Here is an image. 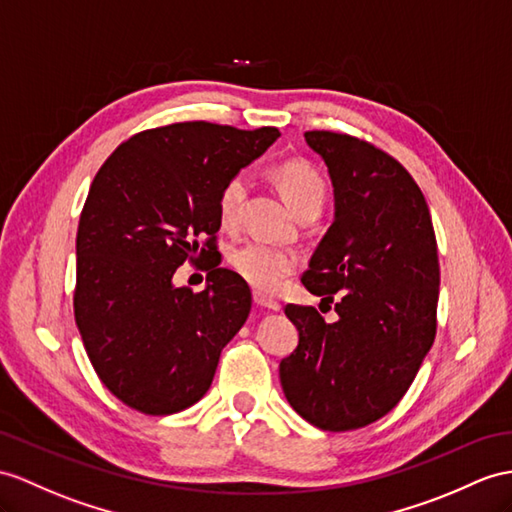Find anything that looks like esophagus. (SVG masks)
<instances>
[{"label": "esophagus", "mask_w": 512, "mask_h": 512, "mask_svg": "<svg viewBox=\"0 0 512 512\" xmlns=\"http://www.w3.org/2000/svg\"><path fill=\"white\" fill-rule=\"evenodd\" d=\"M254 302H256V306H260V308L273 310V313H278V310L282 308L280 302H276V299H271V297H267L265 293H260V291H254Z\"/></svg>", "instance_id": "esophagus-1"}]
</instances>
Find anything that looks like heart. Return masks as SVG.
Masks as SVG:
<instances>
[{
    "instance_id": "heart-1",
    "label": "heart",
    "mask_w": 512,
    "mask_h": 512,
    "mask_svg": "<svg viewBox=\"0 0 512 512\" xmlns=\"http://www.w3.org/2000/svg\"><path fill=\"white\" fill-rule=\"evenodd\" d=\"M276 182L282 189L286 202L295 213L319 208L326 199V184L321 176L302 160H286L276 167ZM249 193V176L239 173L226 182L219 193V219L226 228H232L241 219V210ZM230 263L243 280L260 291H276L297 267V256L289 249L273 247L263 241H249L236 247Z\"/></svg>"
}]
</instances>
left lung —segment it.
Masks as SVG:
<instances>
[{
	"instance_id": "1",
	"label": "left lung",
	"mask_w": 512,
	"mask_h": 512,
	"mask_svg": "<svg viewBox=\"0 0 512 512\" xmlns=\"http://www.w3.org/2000/svg\"><path fill=\"white\" fill-rule=\"evenodd\" d=\"M304 139L328 167L334 221L302 282L326 302L339 297V319L284 308L299 345L280 382L299 417L345 432L384 417L413 384L436 334L439 256L426 197L400 162L350 134Z\"/></svg>"
}]
</instances>
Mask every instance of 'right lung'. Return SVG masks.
I'll use <instances>...</instances> for the list:
<instances>
[{
	"label": "right lung",
	"mask_w": 512,
	"mask_h": 512,
	"mask_svg": "<svg viewBox=\"0 0 512 512\" xmlns=\"http://www.w3.org/2000/svg\"><path fill=\"white\" fill-rule=\"evenodd\" d=\"M278 136L171 123L134 134L97 171L78 226L73 310L99 380L139 413L173 415L202 400L247 321V282L213 260L219 193ZM197 255L211 260L207 289L178 290L172 273Z\"/></svg>",
	"instance_id": "obj_1"
}]
</instances>
